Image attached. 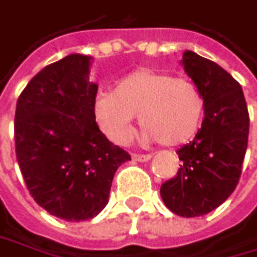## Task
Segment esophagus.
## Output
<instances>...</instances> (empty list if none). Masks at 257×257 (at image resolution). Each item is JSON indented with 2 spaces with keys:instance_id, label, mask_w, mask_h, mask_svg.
Segmentation results:
<instances>
[{
  "instance_id": "1",
  "label": "esophagus",
  "mask_w": 257,
  "mask_h": 257,
  "mask_svg": "<svg viewBox=\"0 0 257 257\" xmlns=\"http://www.w3.org/2000/svg\"><path fill=\"white\" fill-rule=\"evenodd\" d=\"M151 154H133V159L136 162H148V160H151Z\"/></svg>"
}]
</instances>
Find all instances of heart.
<instances>
[{"label":"heart","instance_id":"obj_1","mask_svg":"<svg viewBox=\"0 0 257 257\" xmlns=\"http://www.w3.org/2000/svg\"><path fill=\"white\" fill-rule=\"evenodd\" d=\"M92 111L101 133L114 143L131 139L134 115H139L146 137L177 146L199 131L205 101L191 80L143 67L118 80L112 92L100 94Z\"/></svg>","mask_w":257,"mask_h":257}]
</instances>
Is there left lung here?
Masks as SVG:
<instances>
[{
  "label": "left lung",
  "instance_id": "1",
  "mask_svg": "<svg viewBox=\"0 0 257 257\" xmlns=\"http://www.w3.org/2000/svg\"><path fill=\"white\" fill-rule=\"evenodd\" d=\"M182 66L205 101L202 127L177 151L183 162L160 196L173 213L197 217L216 210L239 183L250 117L240 84L219 64L185 51Z\"/></svg>",
  "mask_w": 257,
  "mask_h": 257
}]
</instances>
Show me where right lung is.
I'll use <instances>...</instances> for the list:
<instances>
[{
	"instance_id": "obj_1",
	"label": "right lung",
	"mask_w": 257,
	"mask_h": 257,
	"mask_svg": "<svg viewBox=\"0 0 257 257\" xmlns=\"http://www.w3.org/2000/svg\"><path fill=\"white\" fill-rule=\"evenodd\" d=\"M91 57L71 54L46 66L17 101L15 151L34 200L69 222L95 217L107 203L118 166L131 156L94 118L97 83Z\"/></svg>"
}]
</instances>
